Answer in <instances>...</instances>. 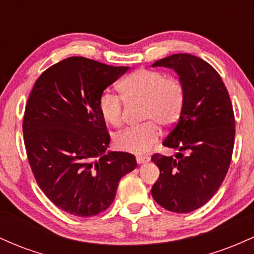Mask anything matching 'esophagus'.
Wrapping results in <instances>:
<instances>
[{"mask_svg":"<svg viewBox=\"0 0 254 254\" xmlns=\"http://www.w3.org/2000/svg\"><path fill=\"white\" fill-rule=\"evenodd\" d=\"M150 160V157L148 155H139L136 157V161L137 164H145V162H148Z\"/></svg>","mask_w":254,"mask_h":254,"instance_id":"obj_1","label":"esophagus"}]
</instances>
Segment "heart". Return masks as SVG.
I'll return each mask as SVG.
<instances>
[{
  "label": "heart",
  "instance_id": "heart-1",
  "mask_svg": "<svg viewBox=\"0 0 254 254\" xmlns=\"http://www.w3.org/2000/svg\"><path fill=\"white\" fill-rule=\"evenodd\" d=\"M119 90L127 103H143L141 118L147 121L116 135V147L127 153H145L159 138L157 124L165 127L174 125L185 106L186 90L182 81L157 70L143 68L131 72L119 84ZM122 98L111 92H104L99 98L101 117L116 127L123 123Z\"/></svg>",
  "mask_w": 254,
  "mask_h": 254
}]
</instances>
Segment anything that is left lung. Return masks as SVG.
Listing matches in <instances>:
<instances>
[{"mask_svg":"<svg viewBox=\"0 0 254 254\" xmlns=\"http://www.w3.org/2000/svg\"><path fill=\"white\" fill-rule=\"evenodd\" d=\"M179 75L186 90L185 106L162 145L176 157L154 154L160 177L151 189L157 204L179 214L203 206L216 193L230 161L235 118L228 90L214 68L202 58L176 54L156 61Z\"/></svg>","mask_w":254,"mask_h":254,"instance_id":"1","label":"left lung"}]
</instances>
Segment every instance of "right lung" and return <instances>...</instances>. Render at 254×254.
<instances>
[{"label":"right lung","instance_id":"1","mask_svg":"<svg viewBox=\"0 0 254 254\" xmlns=\"http://www.w3.org/2000/svg\"><path fill=\"white\" fill-rule=\"evenodd\" d=\"M127 70L69 57L46 69L28 97L22 131L31 170L45 196L74 216L106 210L121 178L137 167L132 154L106 153L110 133L98 105Z\"/></svg>","mask_w":254,"mask_h":254}]
</instances>
